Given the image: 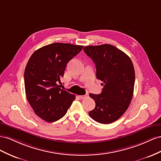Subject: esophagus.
Here are the masks:
<instances>
[{"label":"esophagus","mask_w":161,"mask_h":161,"mask_svg":"<svg viewBox=\"0 0 161 161\" xmlns=\"http://www.w3.org/2000/svg\"><path fill=\"white\" fill-rule=\"evenodd\" d=\"M78 97H79L80 99H84V98L88 97V94H86L85 95H79V96H78Z\"/></svg>","instance_id":"esophagus-1"}]
</instances>
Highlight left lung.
I'll return each mask as SVG.
<instances>
[{"mask_svg":"<svg viewBox=\"0 0 161 161\" xmlns=\"http://www.w3.org/2000/svg\"><path fill=\"white\" fill-rule=\"evenodd\" d=\"M84 51L95 63L97 79L104 84L100 94L89 95L96 103L89 115L98 123H111L130 104L135 84L134 65L125 53L111 44L88 46Z\"/></svg>","mask_w":161,"mask_h":161,"instance_id":"left-lung-1","label":"left lung"}]
</instances>
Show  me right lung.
Listing matches in <instances>:
<instances>
[{"instance_id":"1","label":"right lung","mask_w":161,"mask_h":161,"mask_svg":"<svg viewBox=\"0 0 161 161\" xmlns=\"http://www.w3.org/2000/svg\"><path fill=\"white\" fill-rule=\"evenodd\" d=\"M83 46L50 44L32 54L25 69L24 84L27 101L34 113L47 122H54L66 114L74 94L59 88L67 63Z\"/></svg>"}]
</instances>
